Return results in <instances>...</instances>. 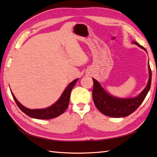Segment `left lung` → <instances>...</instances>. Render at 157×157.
<instances>
[{
    "label": "left lung",
    "instance_id": "1",
    "mask_svg": "<svg viewBox=\"0 0 157 157\" xmlns=\"http://www.w3.org/2000/svg\"><path fill=\"white\" fill-rule=\"evenodd\" d=\"M133 43L146 51L143 46L140 45L136 41H133ZM149 78L145 89L137 97L131 98V99H119L112 97L102 88V86L95 79H92L94 82L92 97L97 109L104 115L113 118L125 117L133 113L145 99L147 93L150 89L151 71L149 65Z\"/></svg>",
    "mask_w": 157,
    "mask_h": 157
}]
</instances>
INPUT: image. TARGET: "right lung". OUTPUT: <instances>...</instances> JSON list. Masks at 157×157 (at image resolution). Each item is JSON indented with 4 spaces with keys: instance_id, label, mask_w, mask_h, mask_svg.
<instances>
[{
    "instance_id": "add662e5",
    "label": "right lung",
    "mask_w": 157,
    "mask_h": 157,
    "mask_svg": "<svg viewBox=\"0 0 157 157\" xmlns=\"http://www.w3.org/2000/svg\"><path fill=\"white\" fill-rule=\"evenodd\" d=\"M78 79H75L70 83V85L67 86L66 89L64 90L63 93L62 94L61 97L60 99L56 101L54 104L52 106L48 107L47 109H27L19 102L13 92H11L12 95L15 101L17 104V106L19 107L21 111L23 113H25L28 116L31 117V118H36V119H51L54 118L56 117L59 116L60 115L65 112V110L67 109V106L69 105L70 101V97H71V91L73 88V86L75 85Z\"/></svg>"
}]
</instances>
